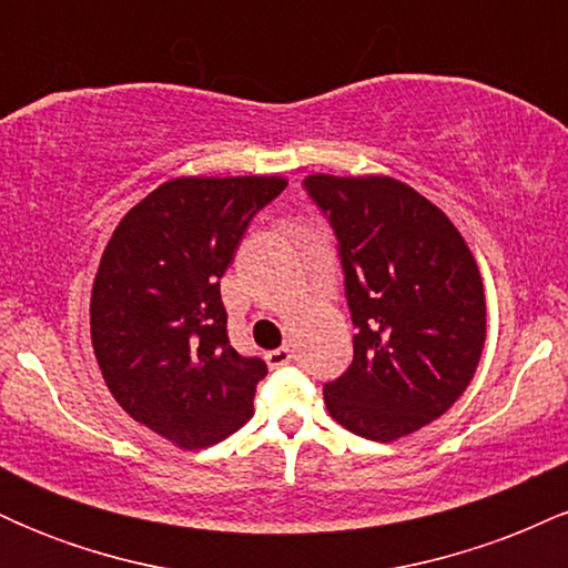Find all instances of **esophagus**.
Segmentation results:
<instances>
[{
  "instance_id": "obj_1",
  "label": "esophagus",
  "mask_w": 568,
  "mask_h": 568,
  "mask_svg": "<svg viewBox=\"0 0 568 568\" xmlns=\"http://www.w3.org/2000/svg\"><path fill=\"white\" fill-rule=\"evenodd\" d=\"M291 357L293 355H291L288 347L272 349V352H266V366H270V368H283V366H288Z\"/></svg>"
}]
</instances>
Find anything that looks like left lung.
<instances>
[{
  "instance_id": "obj_1",
  "label": "left lung",
  "mask_w": 568,
  "mask_h": 568,
  "mask_svg": "<svg viewBox=\"0 0 568 568\" xmlns=\"http://www.w3.org/2000/svg\"><path fill=\"white\" fill-rule=\"evenodd\" d=\"M336 234L352 325L349 368L325 406L361 438L416 433L467 389L486 342L478 264L440 207L389 175H306Z\"/></svg>"
}]
</instances>
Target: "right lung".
I'll use <instances>...</instances> for the list:
<instances>
[{"label": "right lung", "instance_id": "obj_1", "mask_svg": "<svg viewBox=\"0 0 568 568\" xmlns=\"http://www.w3.org/2000/svg\"><path fill=\"white\" fill-rule=\"evenodd\" d=\"M280 175L173 179L120 221L90 296V338L109 393L135 422L205 448L253 416L262 357L230 344L221 277Z\"/></svg>", "mask_w": 568, "mask_h": 568}]
</instances>
